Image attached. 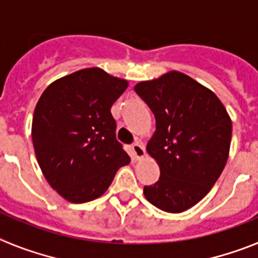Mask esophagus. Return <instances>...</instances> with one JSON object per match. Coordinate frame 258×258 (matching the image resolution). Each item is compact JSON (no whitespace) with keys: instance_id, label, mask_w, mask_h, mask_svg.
Instances as JSON below:
<instances>
[{"instance_id":"esophagus-1","label":"esophagus","mask_w":258,"mask_h":258,"mask_svg":"<svg viewBox=\"0 0 258 258\" xmlns=\"http://www.w3.org/2000/svg\"><path fill=\"white\" fill-rule=\"evenodd\" d=\"M132 154H133V157L136 160H140V159L145 157L146 155L145 147H143L140 142L133 143V145H132Z\"/></svg>"}]
</instances>
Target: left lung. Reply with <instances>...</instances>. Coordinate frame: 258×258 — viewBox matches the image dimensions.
<instances>
[{"instance_id": "1", "label": "left lung", "mask_w": 258, "mask_h": 258, "mask_svg": "<svg viewBox=\"0 0 258 258\" xmlns=\"http://www.w3.org/2000/svg\"><path fill=\"white\" fill-rule=\"evenodd\" d=\"M134 90L156 120L146 150L160 177L143 194L164 212L187 211L211 191L226 165L231 118L212 90L178 71L141 81Z\"/></svg>"}]
</instances>
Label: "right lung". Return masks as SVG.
<instances>
[{"label": "right lung", "instance_id": "obj_1", "mask_svg": "<svg viewBox=\"0 0 258 258\" xmlns=\"http://www.w3.org/2000/svg\"><path fill=\"white\" fill-rule=\"evenodd\" d=\"M127 81L98 67L50 84L36 104L32 142L45 178L61 198L86 203L102 197L131 157L116 140L111 107Z\"/></svg>", "mask_w": 258, "mask_h": 258}]
</instances>
